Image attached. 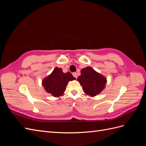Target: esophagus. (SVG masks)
Returning <instances> with one entry per match:
<instances>
[{
	"label": "esophagus",
	"instance_id": "34e87169",
	"mask_svg": "<svg viewBox=\"0 0 146 146\" xmlns=\"http://www.w3.org/2000/svg\"><path fill=\"white\" fill-rule=\"evenodd\" d=\"M72 75H73V76L75 77V78H77V74L76 73V72H74L73 74H72Z\"/></svg>",
	"mask_w": 146,
	"mask_h": 146
}]
</instances>
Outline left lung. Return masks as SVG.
Returning a JSON list of instances; mask_svg holds the SVG:
<instances>
[{
  "mask_svg": "<svg viewBox=\"0 0 146 146\" xmlns=\"http://www.w3.org/2000/svg\"><path fill=\"white\" fill-rule=\"evenodd\" d=\"M77 80L82 86L84 92L91 97L100 94L107 83V78L90 66L81 70Z\"/></svg>",
  "mask_w": 146,
  "mask_h": 146,
  "instance_id": "1",
  "label": "left lung"
}]
</instances>
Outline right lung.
Listing matches in <instances>:
<instances>
[{
  "mask_svg": "<svg viewBox=\"0 0 146 146\" xmlns=\"http://www.w3.org/2000/svg\"><path fill=\"white\" fill-rule=\"evenodd\" d=\"M74 80L76 78L69 72L64 73L62 69L56 67L49 76L43 79L42 85L47 93L58 98L64 94L68 82Z\"/></svg>",
  "mask_w": 146,
  "mask_h": 146,
  "instance_id": "right-lung-1",
  "label": "right lung"
}]
</instances>
